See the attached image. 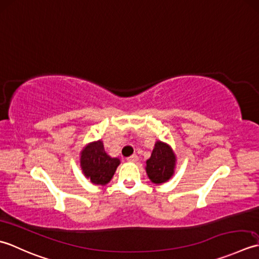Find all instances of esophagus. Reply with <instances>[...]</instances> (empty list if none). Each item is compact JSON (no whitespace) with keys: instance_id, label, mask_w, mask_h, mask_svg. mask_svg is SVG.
<instances>
[{"instance_id":"1","label":"esophagus","mask_w":259,"mask_h":259,"mask_svg":"<svg viewBox=\"0 0 259 259\" xmlns=\"http://www.w3.org/2000/svg\"><path fill=\"white\" fill-rule=\"evenodd\" d=\"M127 161H130V162H136V161H139V156H137L136 154L131 155V156L127 157Z\"/></svg>"}]
</instances>
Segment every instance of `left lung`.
Returning a JSON list of instances; mask_svg holds the SVG:
<instances>
[{
  "mask_svg": "<svg viewBox=\"0 0 259 259\" xmlns=\"http://www.w3.org/2000/svg\"><path fill=\"white\" fill-rule=\"evenodd\" d=\"M174 165H176V156H174L171 147L156 142L152 155L146 161V172L150 180L153 183H163L172 177Z\"/></svg>",
  "mask_w": 259,
  "mask_h": 259,
  "instance_id": "obj_1",
  "label": "left lung"
}]
</instances>
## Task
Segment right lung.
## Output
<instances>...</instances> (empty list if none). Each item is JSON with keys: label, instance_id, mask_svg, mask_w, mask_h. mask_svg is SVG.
<instances>
[{"label": "right lung", "instance_id": "right-lung-1", "mask_svg": "<svg viewBox=\"0 0 259 259\" xmlns=\"http://www.w3.org/2000/svg\"><path fill=\"white\" fill-rule=\"evenodd\" d=\"M119 160L110 157L100 141L89 144L81 152L80 165L82 172L95 184H106L113 178Z\"/></svg>", "mask_w": 259, "mask_h": 259}]
</instances>
